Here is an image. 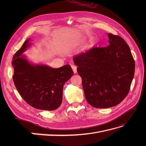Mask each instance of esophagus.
I'll return each instance as SVG.
<instances>
[{
    "instance_id": "1",
    "label": "esophagus",
    "mask_w": 146,
    "mask_h": 146,
    "mask_svg": "<svg viewBox=\"0 0 146 146\" xmlns=\"http://www.w3.org/2000/svg\"><path fill=\"white\" fill-rule=\"evenodd\" d=\"M71 68H72V69L73 70L74 72V73H76L77 72V67H76V66H75L74 64H72L71 65Z\"/></svg>"
}]
</instances>
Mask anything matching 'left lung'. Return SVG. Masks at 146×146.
Returning a JSON list of instances; mask_svg holds the SVG:
<instances>
[{"label":"left lung","instance_id":"left-lung-1","mask_svg":"<svg viewBox=\"0 0 146 146\" xmlns=\"http://www.w3.org/2000/svg\"><path fill=\"white\" fill-rule=\"evenodd\" d=\"M109 46L94 47L74 57L88 103L97 108L120 104L129 93L135 74V60L129 45L108 33Z\"/></svg>","mask_w":146,"mask_h":146}]
</instances>
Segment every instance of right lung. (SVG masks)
<instances>
[{
  "label": "right lung",
  "mask_w": 146,
  "mask_h": 146,
  "mask_svg": "<svg viewBox=\"0 0 146 146\" xmlns=\"http://www.w3.org/2000/svg\"><path fill=\"white\" fill-rule=\"evenodd\" d=\"M26 40L12 59L13 80L23 99L32 107L52 111L62 102L64 83L74 74L69 64L55 69L46 65L32 64L23 53L30 46Z\"/></svg>",
  "instance_id": "add662e5"
}]
</instances>
